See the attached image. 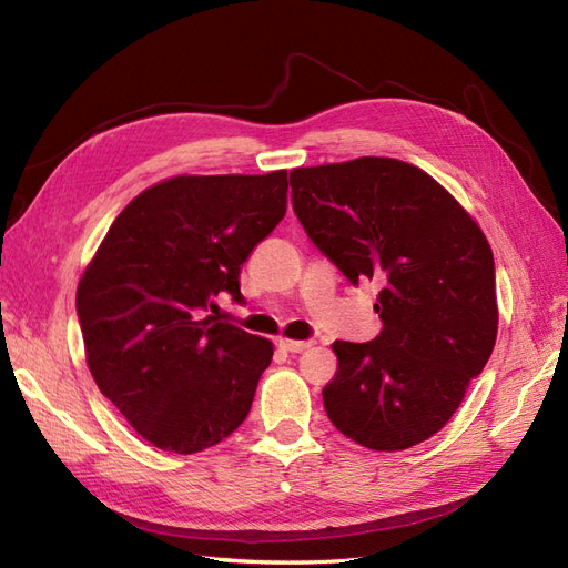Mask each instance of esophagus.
<instances>
[{
    "instance_id": "obj_1",
    "label": "esophagus",
    "mask_w": 568,
    "mask_h": 568,
    "mask_svg": "<svg viewBox=\"0 0 568 568\" xmlns=\"http://www.w3.org/2000/svg\"><path fill=\"white\" fill-rule=\"evenodd\" d=\"M313 341H294V338H280V348L288 353H303L305 348H311Z\"/></svg>"
}]
</instances>
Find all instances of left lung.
<instances>
[{
    "label": "left lung",
    "instance_id": "8db88e82",
    "mask_svg": "<svg viewBox=\"0 0 568 568\" xmlns=\"http://www.w3.org/2000/svg\"><path fill=\"white\" fill-rule=\"evenodd\" d=\"M294 213L351 284H382V334L334 341L326 417L369 450L438 434L497 336L495 261L471 215L424 170L379 156L291 170Z\"/></svg>",
    "mask_w": 568,
    "mask_h": 568
}]
</instances>
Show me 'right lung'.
<instances>
[{
    "label": "right lung",
    "instance_id": "obj_1",
    "mask_svg": "<svg viewBox=\"0 0 568 568\" xmlns=\"http://www.w3.org/2000/svg\"><path fill=\"white\" fill-rule=\"evenodd\" d=\"M286 170L180 175L132 199L78 284L99 390L161 450L213 448L248 415L272 343L203 317L286 213Z\"/></svg>",
    "mask_w": 568,
    "mask_h": 568
}]
</instances>
